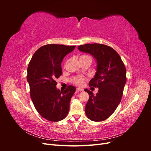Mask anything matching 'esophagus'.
I'll use <instances>...</instances> for the list:
<instances>
[{
  "label": "esophagus",
  "instance_id": "esophagus-1",
  "mask_svg": "<svg viewBox=\"0 0 151 151\" xmlns=\"http://www.w3.org/2000/svg\"><path fill=\"white\" fill-rule=\"evenodd\" d=\"M76 91H83V89H81V88H77Z\"/></svg>",
  "mask_w": 151,
  "mask_h": 151
}]
</instances>
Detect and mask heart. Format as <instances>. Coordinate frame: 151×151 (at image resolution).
<instances>
[{
	"label": "heart",
	"instance_id": "1",
	"mask_svg": "<svg viewBox=\"0 0 151 151\" xmlns=\"http://www.w3.org/2000/svg\"><path fill=\"white\" fill-rule=\"evenodd\" d=\"M80 58H90L91 60H92V58H91L89 55H81ZM86 81V79L83 77H76L73 80V83L77 86H82Z\"/></svg>",
	"mask_w": 151,
	"mask_h": 151
}]
</instances>
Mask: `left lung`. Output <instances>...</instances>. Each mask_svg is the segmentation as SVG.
I'll return each instance as SVG.
<instances>
[{
  "label": "left lung",
  "mask_w": 151,
  "mask_h": 151,
  "mask_svg": "<svg viewBox=\"0 0 151 151\" xmlns=\"http://www.w3.org/2000/svg\"><path fill=\"white\" fill-rule=\"evenodd\" d=\"M78 49L88 53L97 61V70L89 86L99 88L94 95L92 91L84 89L89 96L86 105V114L94 122L104 121L116 110L121 101L126 83V68L120 56L111 47L106 45L93 43L82 45Z\"/></svg>",
  "instance_id": "obj_1"
}]
</instances>
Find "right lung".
<instances>
[{"mask_svg":"<svg viewBox=\"0 0 151 151\" xmlns=\"http://www.w3.org/2000/svg\"><path fill=\"white\" fill-rule=\"evenodd\" d=\"M76 46L48 44L36 50L28 67L30 96L40 115L51 122L62 120L69 111L70 101L76 88L68 86L63 91L57 89L56 79L62 74L61 63Z\"/></svg>","mask_w":151,"mask_h":151,"instance_id":"obj_1","label":"right lung"}]
</instances>
